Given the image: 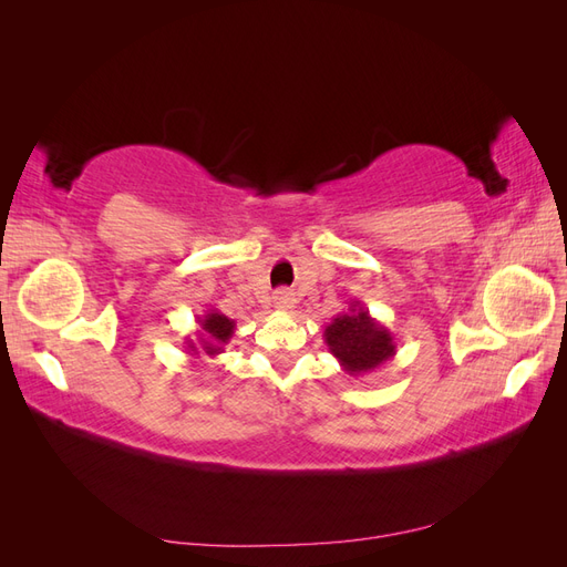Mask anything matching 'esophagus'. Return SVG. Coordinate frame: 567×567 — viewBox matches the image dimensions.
I'll return each instance as SVG.
<instances>
[{
	"label": "esophagus",
	"instance_id": "obj_1",
	"mask_svg": "<svg viewBox=\"0 0 567 567\" xmlns=\"http://www.w3.org/2000/svg\"><path fill=\"white\" fill-rule=\"evenodd\" d=\"M293 305L296 296L290 293V290H277V293H274V307H277V310H293Z\"/></svg>",
	"mask_w": 567,
	"mask_h": 567
}]
</instances>
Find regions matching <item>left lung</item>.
I'll list each match as a JSON object with an SVG mask.
<instances>
[{
  "instance_id": "left-lung-1",
  "label": "left lung",
  "mask_w": 567,
  "mask_h": 567,
  "mask_svg": "<svg viewBox=\"0 0 567 567\" xmlns=\"http://www.w3.org/2000/svg\"><path fill=\"white\" fill-rule=\"evenodd\" d=\"M323 340L350 375L373 373L398 354V342L390 329L375 321L357 298L350 300L348 312H340L326 326Z\"/></svg>"
}]
</instances>
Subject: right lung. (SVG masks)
Returning <instances> with one entry per match:
<instances>
[{"label":"right lung","instance_id":"obj_1","mask_svg":"<svg viewBox=\"0 0 567 567\" xmlns=\"http://www.w3.org/2000/svg\"><path fill=\"white\" fill-rule=\"evenodd\" d=\"M198 326H200L198 348H196V342L192 338L184 340V346L188 350L186 354L192 359H200V352H205L208 357L221 354V352H225L227 342L231 340L234 331H236V321L225 317L221 312H217V310H210V312H205L203 317H198Z\"/></svg>","mask_w":567,"mask_h":567}]
</instances>
